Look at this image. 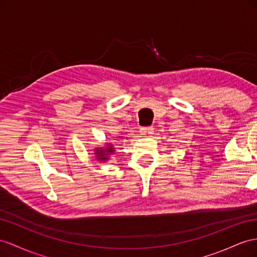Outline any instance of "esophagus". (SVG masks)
I'll return each instance as SVG.
<instances>
[{"instance_id":"obj_1","label":"esophagus","mask_w":257,"mask_h":257,"mask_svg":"<svg viewBox=\"0 0 257 257\" xmlns=\"http://www.w3.org/2000/svg\"><path fill=\"white\" fill-rule=\"evenodd\" d=\"M140 133L143 137H149L153 134V127H142L140 128Z\"/></svg>"}]
</instances>
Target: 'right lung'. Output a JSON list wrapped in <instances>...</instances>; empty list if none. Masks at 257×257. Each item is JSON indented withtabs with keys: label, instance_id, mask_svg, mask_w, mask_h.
<instances>
[{
	"label": "right lung",
	"instance_id": "obj_1",
	"mask_svg": "<svg viewBox=\"0 0 257 257\" xmlns=\"http://www.w3.org/2000/svg\"><path fill=\"white\" fill-rule=\"evenodd\" d=\"M114 152V149L113 148H110V147H107L106 149H104V150H96V157L100 161H106L107 159H108V155L109 154H111Z\"/></svg>",
	"mask_w": 257,
	"mask_h": 257
}]
</instances>
